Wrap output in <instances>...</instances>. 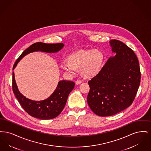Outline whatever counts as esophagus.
<instances>
[{
	"label": "esophagus",
	"instance_id": "34e87169",
	"mask_svg": "<svg viewBox=\"0 0 151 151\" xmlns=\"http://www.w3.org/2000/svg\"><path fill=\"white\" fill-rule=\"evenodd\" d=\"M81 83H82V81H81V80H76V81H75L76 85H79L80 84H81Z\"/></svg>",
	"mask_w": 151,
	"mask_h": 151
}]
</instances>
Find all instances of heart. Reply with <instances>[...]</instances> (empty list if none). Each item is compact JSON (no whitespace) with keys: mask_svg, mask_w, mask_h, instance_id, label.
<instances>
[{"mask_svg":"<svg viewBox=\"0 0 151 151\" xmlns=\"http://www.w3.org/2000/svg\"><path fill=\"white\" fill-rule=\"evenodd\" d=\"M105 60L104 53L99 49H83L69 55L67 62L60 63L61 68L66 72L74 74L80 69L81 75L91 79L101 72Z\"/></svg>","mask_w":151,"mask_h":151,"instance_id":"b5f03b06","label":"heart"}]
</instances>
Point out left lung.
Here are the masks:
<instances>
[{"mask_svg": "<svg viewBox=\"0 0 151 151\" xmlns=\"http://www.w3.org/2000/svg\"><path fill=\"white\" fill-rule=\"evenodd\" d=\"M109 43L114 55L88 81V104L101 116L115 115L129 107L140 83L139 63L134 51L118 40H112Z\"/></svg>", "mask_w": 151, "mask_h": 151, "instance_id": "obj_1", "label": "left lung"}]
</instances>
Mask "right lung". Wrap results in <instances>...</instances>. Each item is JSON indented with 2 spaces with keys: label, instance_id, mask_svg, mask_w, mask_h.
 <instances>
[{
  "label": "right lung",
  "instance_id": "obj_1",
  "mask_svg": "<svg viewBox=\"0 0 151 151\" xmlns=\"http://www.w3.org/2000/svg\"><path fill=\"white\" fill-rule=\"evenodd\" d=\"M65 45L62 43H34L22 52L14 65L13 70L22 58L30 52L42 51L48 53H55L60 50ZM12 75L13 92L22 108L32 116L42 120L54 118L60 114L65 108L69 94L75 85L73 81L60 80L58 82L54 92L47 99L42 101L32 100L20 92L15 81L14 72H13Z\"/></svg>",
  "mask_w": 151,
  "mask_h": 151
}]
</instances>
